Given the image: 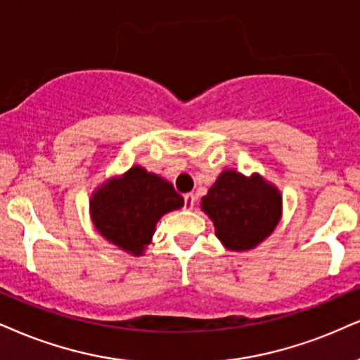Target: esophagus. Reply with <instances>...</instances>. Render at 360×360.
I'll return each mask as SVG.
<instances>
[{"label": "esophagus", "instance_id": "1", "mask_svg": "<svg viewBox=\"0 0 360 360\" xmlns=\"http://www.w3.org/2000/svg\"><path fill=\"white\" fill-rule=\"evenodd\" d=\"M184 207H185V210H192V208L195 207V195L193 193L184 195Z\"/></svg>", "mask_w": 360, "mask_h": 360}]
</instances>
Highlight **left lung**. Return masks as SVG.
Returning a JSON list of instances; mask_svg holds the SVG:
<instances>
[{
    "label": "left lung",
    "mask_w": 360,
    "mask_h": 360,
    "mask_svg": "<svg viewBox=\"0 0 360 360\" xmlns=\"http://www.w3.org/2000/svg\"><path fill=\"white\" fill-rule=\"evenodd\" d=\"M202 208L214 220L220 242L230 250L242 252L272 233L281 219L282 197L260 175L247 179L227 170L202 198Z\"/></svg>",
    "instance_id": "left-lung-1"
}]
</instances>
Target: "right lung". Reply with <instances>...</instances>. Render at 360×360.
<instances>
[{"label":"right lung","mask_w":360,"mask_h":360,"mask_svg":"<svg viewBox=\"0 0 360 360\" xmlns=\"http://www.w3.org/2000/svg\"><path fill=\"white\" fill-rule=\"evenodd\" d=\"M184 207L172 184L133 167L93 193L90 208L95 227L122 250L140 255L155 232L160 217Z\"/></svg>","instance_id":"obj_1"}]
</instances>
